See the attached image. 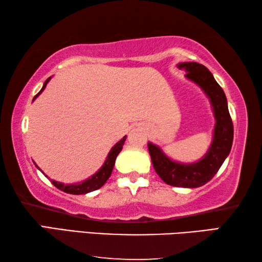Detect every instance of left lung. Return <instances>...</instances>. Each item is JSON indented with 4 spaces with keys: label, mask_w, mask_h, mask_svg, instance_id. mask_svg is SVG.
<instances>
[{
    "label": "left lung",
    "mask_w": 262,
    "mask_h": 262,
    "mask_svg": "<svg viewBox=\"0 0 262 262\" xmlns=\"http://www.w3.org/2000/svg\"><path fill=\"white\" fill-rule=\"evenodd\" d=\"M177 67L185 70L186 78L200 86L210 101L216 121L211 144L205 156L194 163L176 162L151 142H148V149L155 171L164 183L174 187L195 188L211 180L229 156L233 141V125L223 89L209 70L198 62H181Z\"/></svg>",
    "instance_id": "8db88e82"
}]
</instances>
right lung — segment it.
I'll list each match as a JSON object with an SVG mask.
<instances>
[{
    "label": "right lung",
    "instance_id": "right-lung-1",
    "mask_svg": "<svg viewBox=\"0 0 262 262\" xmlns=\"http://www.w3.org/2000/svg\"><path fill=\"white\" fill-rule=\"evenodd\" d=\"M51 78L52 77H48L46 79L45 83H43L42 88H41V90L34 96L33 100L37 98V97L40 95L43 90H45L47 83L50 82ZM126 137L127 136H123L117 144H114V147H112V149L110 150V152L107 155V157H106V161L103 164V166H101L94 176H91L90 178L85 179L84 181H82V183L69 184V185H64L62 183H59V181L51 180L52 184L54 185L56 188H59L60 190H62V192L68 193V194H75V195L86 194V193L92 192V190H96V189L100 188L101 186H103L111 177V173H112V170H113V166H114V163H115V159H117V156L119 154H120V151L122 150V145H123V143H125ZM35 166H37V165H35ZM39 170H40V168H39Z\"/></svg>",
    "mask_w": 262,
    "mask_h": 262
}]
</instances>
